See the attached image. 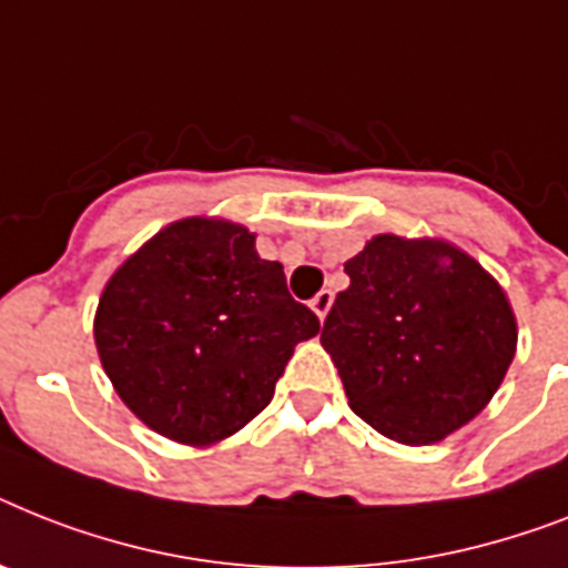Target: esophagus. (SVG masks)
Instances as JSON below:
<instances>
[{"label": "esophagus", "instance_id": "34e87169", "mask_svg": "<svg viewBox=\"0 0 568 568\" xmlns=\"http://www.w3.org/2000/svg\"><path fill=\"white\" fill-rule=\"evenodd\" d=\"M312 308H315V315L321 317V321L329 315V308H332V292H329V288H324V292H317L315 297H312Z\"/></svg>", "mask_w": 568, "mask_h": 568}]
</instances>
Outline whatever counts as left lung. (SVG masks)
<instances>
[{"label": "left lung", "mask_w": 568, "mask_h": 568, "mask_svg": "<svg viewBox=\"0 0 568 568\" xmlns=\"http://www.w3.org/2000/svg\"><path fill=\"white\" fill-rule=\"evenodd\" d=\"M321 344L349 408L390 440L423 446L476 417L516 349L508 297L444 242L376 236L344 265Z\"/></svg>", "instance_id": "obj_1"}]
</instances>
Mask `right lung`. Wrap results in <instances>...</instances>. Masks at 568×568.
Instances as JSON below:
<instances>
[{
  "label": "right lung",
  "mask_w": 568,
  "mask_h": 568,
  "mask_svg": "<svg viewBox=\"0 0 568 568\" xmlns=\"http://www.w3.org/2000/svg\"><path fill=\"white\" fill-rule=\"evenodd\" d=\"M321 321L288 294L230 221L186 219L156 233L116 274L95 312V347L116 394L178 444L206 446L271 403L294 344Z\"/></svg>",
  "instance_id": "obj_1"
}]
</instances>
